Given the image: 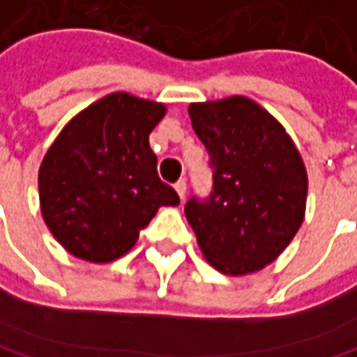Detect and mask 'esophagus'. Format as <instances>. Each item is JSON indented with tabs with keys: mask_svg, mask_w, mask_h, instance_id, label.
Listing matches in <instances>:
<instances>
[{
	"mask_svg": "<svg viewBox=\"0 0 357 357\" xmlns=\"http://www.w3.org/2000/svg\"><path fill=\"white\" fill-rule=\"evenodd\" d=\"M185 190H188V185H185V179H179L178 183H176V192H178L181 200L185 198Z\"/></svg>",
	"mask_w": 357,
	"mask_h": 357,
	"instance_id": "34e87169",
	"label": "esophagus"
}]
</instances>
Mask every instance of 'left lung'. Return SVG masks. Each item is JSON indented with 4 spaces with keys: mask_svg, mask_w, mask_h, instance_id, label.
<instances>
[{
    "mask_svg": "<svg viewBox=\"0 0 357 357\" xmlns=\"http://www.w3.org/2000/svg\"><path fill=\"white\" fill-rule=\"evenodd\" d=\"M192 126L212 167L206 200L185 218L212 268L245 275L272 264L298 233L308 179L298 149L268 110L245 96L190 104Z\"/></svg>",
    "mask_w": 357,
    "mask_h": 357,
    "instance_id": "left-lung-1",
    "label": "left lung"
}]
</instances>
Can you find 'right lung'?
<instances>
[{
	"label": "right lung",
	"instance_id": "1",
	"mask_svg": "<svg viewBox=\"0 0 357 357\" xmlns=\"http://www.w3.org/2000/svg\"><path fill=\"white\" fill-rule=\"evenodd\" d=\"M165 112L159 102L116 91L71 118L50 145L38 172L40 212L71 255L114 261L161 206L179 204L149 146Z\"/></svg>",
	"mask_w": 357,
	"mask_h": 357
}]
</instances>
